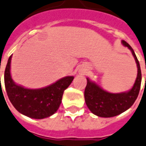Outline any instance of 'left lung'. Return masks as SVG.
Wrapping results in <instances>:
<instances>
[{
    "label": "left lung",
    "mask_w": 146,
    "mask_h": 146,
    "mask_svg": "<svg viewBox=\"0 0 146 146\" xmlns=\"http://www.w3.org/2000/svg\"><path fill=\"white\" fill-rule=\"evenodd\" d=\"M122 43L132 52L137 65V77L129 91L117 94L110 93L87 78V86L84 90L86 104L94 114L100 117H113L127 110L133 106L139 93L142 81L139 62L133 48L124 40H122Z\"/></svg>",
    "instance_id": "1"
}]
</instances>
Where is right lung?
I'll list each match as a JSON object with an SVG mask.
<instances>
[{
  "instance_id": "add662e5",
  "label": "right lung",
  "mask_w": 146,
  "mask_h": 146,
  "mask_svg": "<svg viewBox=\"0 0 146 146\" xmlns=\"http://www.w3.org/2000/svg\"><path fill=\"white\" fill-rule=\"evenodd\" d=\"M11 58L12 55L4 72V84L13 107L20 113L33 119H44L53 115L60 106L64 91L71 84L74 77H65L42 88H25L17 84L11 78Z\"/></svg>"
}]
</instances>
